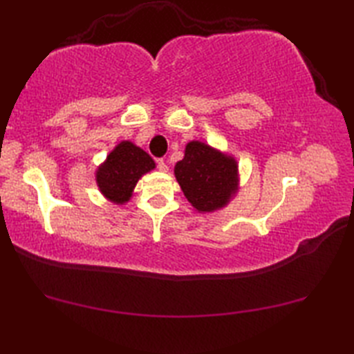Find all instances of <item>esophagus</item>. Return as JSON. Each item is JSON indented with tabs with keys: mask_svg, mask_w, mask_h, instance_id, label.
Here are the masks:
<instances>
[{
	"mask_svg": "<svg viewBox=\"0 0 354 354\" xmlns=\"http://www.w3.org/2000/svg\"><path fill=\"white\" fill-rule=\"evenodd\" d=\"M156 165H158V169H160L161 171H167L169 170L167 164L164 162V160H156Z\"/></svg>",
	"mask_w": 354,
	"mask_h": 354,
	"instance_id": "1",
	"label": "esophagus"
}]
</instances>
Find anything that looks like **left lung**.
Returning a JSON list of instances; mask_svg holds the SVG:
<instances>
[{
  "instance_id": "obj_1",
  "label": "left lung",
  "mask_w": 354,
  "mask_h": 354,
  "mask_svg": "<svg viewBox=\"0 0 354 354\" xmlns=\"http://www.w3.org/2000/svg\"><path fill=\"white\" fill-rule=\"evenodd\" d=\"M175 176L187 201L199 213H212L228 204L239 189L234 158L202 141H190L175 165Z\"/></svg>"
}]
</instances>
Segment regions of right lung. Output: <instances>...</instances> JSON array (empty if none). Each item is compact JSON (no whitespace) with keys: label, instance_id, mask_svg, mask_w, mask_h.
<instances>
[{"label":"right lung","instance_id":"right-lung-1","mask_svg":"<svg viewBox=\"0 0 354 354\" xmlns=\"http://www.w3.org/2000/svg\"><path fill=\"white\" fill-rule=\"evenodd\" d=\"M155 169V161L131 141H122L95 171L100 193L114 204L123 205L131 199L138 179Z\"/></svg>","mask_w":354,"mask_h":354}]
</instances>
